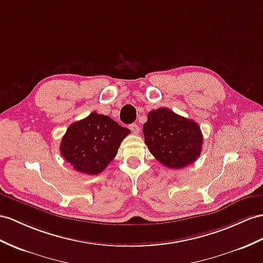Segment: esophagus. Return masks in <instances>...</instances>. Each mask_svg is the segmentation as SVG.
Masks as SVG:
<instances>
[{
  "label": "esophagus",
  "instance_id": "1",
  "mask_svg": "<svg viewBox=\"0 0 263 263\" xmlns=\"http://www.w3.org/2000/svg\"><path fill=\"white\" fill-rule=\"evenodd\" d=\"M129 129H130L134 134H138V133H139V127H138V125H136V124L129 125Z\"/></svg>",
  "mask_w": 263,
  "mask_h": 263
}]
</instances>
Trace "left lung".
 I'll return each mask as SVG.
<instances>
[{"label":"left lung","mask_w":263,"mask_h":263,"mask_svg":"<svg viewBox=\"0 0 263 263\" xmlns=\"http://www.w3.org/2000/svg\"><path fill=\"white\" fill-rule=\"evenodd\" d=\"M143 133L149 152L168 168H183L201 155V128L194 120L182 117L167 108L148 112Z\"/></svg>","instance_id":"8db88e82"}]
</instances>
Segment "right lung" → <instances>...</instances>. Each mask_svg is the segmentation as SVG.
Instances as JSON below:
<instances>
[{"mask_svg": "<svg viewBox=\"0 0 263 263\" xmlns=\"http://www.w3.org/2000/svg\"><path fill=\"white\" fill-rule=\"evenodd\" d=\"M130 133L105 115L92 111L71 124L62 137L60 153L74 171L97 175L117 155L123 139Z\"/></svg>", "mask_w": 263, "mask_h": 263, "instance_id": "add662e5", "label": "right lung"}]
</instances>
